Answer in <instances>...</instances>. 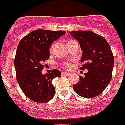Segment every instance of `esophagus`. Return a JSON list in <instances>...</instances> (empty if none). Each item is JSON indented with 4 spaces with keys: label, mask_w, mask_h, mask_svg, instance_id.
Wrapping results in <instances>:
<instances>
[{
    "label": "esophagus",
    "mask_w": 125,
    "mask_h": 125,
    "mask_svg": "<svg viewBox=\"0 0 125 125\" xmlns=\"http://www.w3.org/2000/svg\"><path fill=\"white\" fill-rule=\"evenodd\" d=\"M63 75H65V76H69L71 74L69 73H67V72H62Z\"/></svg>",
    "instance_id": "1"
}]
</instances>
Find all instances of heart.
I'll use <instances>...</instances> for the list:
<instances>
[{
    "label": "heart",
    "instance_id": "b5f03b06",
    "mask_svg": "<svg viewBox=\"0 0 125 125\" xmlns=\"http://www.w3.org/2000/svg\"><path fill=\"white\" fill-rule=\"evenodd\" d=\"M62 66L65 68V69H69L71 65H70V64L69 63H63L62 64Z\"/></svg>",
    "mask_w": 125,
    "mask_h": 125
}]
</instances>
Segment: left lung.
Masks as SVG:
<instances>
[{
  "label": "left lung",
  "instance_id": "1",
  "mask_svg": "<svg viewBox=\"0 0 125 125\" xmlns=\"http://www.w3.org/2000/svg\"><path fill=\"white\" fill-rule=\"evenodd\" d=\"M70 34L80 43L83 51L80 70H88L85 76L73 85L79 96L91 98L99 96L110 83L113 71V54L103 36L90 31H71Z\"/></svg>",
  "mask_w": 125,
  "mask_h": 125
}]
</instances>
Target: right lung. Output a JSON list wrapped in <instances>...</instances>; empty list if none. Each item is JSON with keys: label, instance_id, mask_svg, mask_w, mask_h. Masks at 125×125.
Returning a JSON list of instances; mask_svg holds the SVG:
<instances>
[{"label": "right lung", "instance_id": "add662e5", "mask_svg": "<svg viewBox=\"0 0 125 125\" xmlns=\"http://www.w3.org/2000/svg\"><path fill=\"white\" fill-rule=\"evenodd\" d=\"M65 31L36 29L19 42L15 58L17 82L22 92L31 100L46 103L52 99L55 88L52 81L60 77L59 70L42 74L43 62L49 58V48L54 42L65 34Z\"/></svg>", "mask_w": 125, "mask_h": 125}]
</instances>
